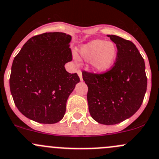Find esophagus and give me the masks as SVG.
I'll list each match as a JSON object with an SVG mask.
<instances>
[{
    "label": "esophagus",
    "mask_w": 159,
    "mask_h": 159,
    "mask_svg": "<svg viewBox=\"0 0 159 159\" xmlns=\"http://www.w3.org/2000/svg\"><path fill=\"white\" fill-rule=\"evenodd\" d=\"M78 76H79L80 80H81V81H83V79H82V74H81V71L80 70H78Z\"/></svg>",
    "instance_id": "1"
}]
</instances>
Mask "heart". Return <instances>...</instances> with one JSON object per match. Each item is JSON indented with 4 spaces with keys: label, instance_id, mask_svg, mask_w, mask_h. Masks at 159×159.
<instances>
[{
    "label": "heart",
    "instance_id": "obj_1",
    "mask_svg": "<svg viewBox=\"0 0 159 159\" xmlns=\"http://www.w3.org/2000/svg\"><path fill=\"white\" fill-rule=\"evenodd\" d=\"M80 55L98 73H105L112 67L116 57L117 49L114 43L95 39L80 47Z\"/></svg>",
    "mask_w": 159,
    "mask_h": 159
}]
</instances>
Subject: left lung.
I'll list each match as a JSON object with an SVG mask.
<instances>
[{
    "label": "left lung",
    "mask_w": 159,
    "mask_h": 159,
    "mask_svg": "<svg viewBox=\"0 0 159 159\" xmlns=\"http://www.w3.org/2000/svg\"><path fill=\"white\" fill-rule=\"evenodd\" d=\"M116 45V61L110 70L95 74L82 71L88 85L87 99L92 118L113 125L130 118L141 107L147 90L144 61L131 41L108 35Z\"/></svg>",
    "instance_id": "8db88e82"
}]
</instances>
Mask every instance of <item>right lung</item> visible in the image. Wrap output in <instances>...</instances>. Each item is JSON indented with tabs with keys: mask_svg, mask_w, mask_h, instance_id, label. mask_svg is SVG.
Segmentation results:
<instances>
[{
	"mask_svg": "<svg viewBox=\"0 0 159 159\" xmlns=\"http://www.w3.org/2000/svg\"><path fill=\"white\" fill-rule=\"evenodd\" d=\"M71 36L45 32L32 37L14 59L10 90L18 110L41 124H56L66 112V103L80 78L66 70L72 61Z\"/></svg>",
	"mask_w": 159,
	"mask_h": 159,
	"instance_id": "add662e5",
	"label": "right lung"
}]
</instances>
